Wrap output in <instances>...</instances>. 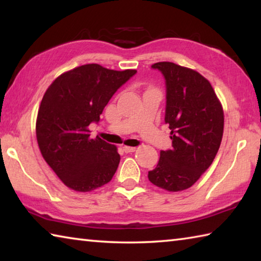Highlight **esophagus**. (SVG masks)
Returning <instances> with one entry per match:
<instances>
[{"instance_id": "esophagus-1", "label": "esophagus", "mask_w": 261, "mask_h": 261, "mask_svg": "<svg viewBox=\"0 0 261 261\" xmlns=\"http://www.w3.org/2000/svg\"><path fill=\"white\" fill-rule=\"evenodd\" d=\"M123 149H124L125 153H131V152H135L137 148L132 147V146H124V147H123Z\"/></svg>"}]
</instances>
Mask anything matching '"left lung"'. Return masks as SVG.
<instances>
[{
	"label": "left lung",
	"mask_w": 261,
	"mask_h": 261,
	"mask_svg": "<svg viewBox=\"0 0 261 261\" xmlns=\"http://www.w3.org/2000/svg\"><path fill=\"white\" fill-rule=\"evenodd\" d=\"M166 78V124L173 148L160 152L148 179L169 192L191 188L218 153L223 136L224 114L211 83L196 70L173 62H158Z\"/></svg>",
	"instance_id": "left-lung-1"
}]
</instances>
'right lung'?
I'll list each match as a JSON object with an SVG mask.
<instances>
[{
    "label": "right lung",
    "instance_id": "1",
    "mask_svg": "<svg viewBox=\"0 0 261 261\" xmlns=\"http://www.w3.org/2000/svg\"><path fill=\"white\" fill-rule=\"evenodd\" d=\"M136 72L84 64L60 74L43 94L37 141L42 158L69 189L91 192L116 173L117 147L98 136L91 138L88 125L99 122L115 92Z\"/></svg>",
    "mask_w": 261,
    "mask_h": 261
}]
</instances>
